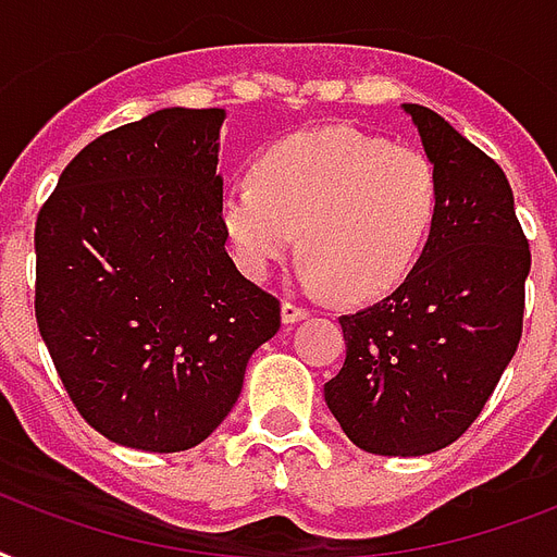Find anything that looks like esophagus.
Masks as SVG:
<instances>
[{
	"label": "esophagus",
	"mask_w": 557,
	"mask_h": 557,
	"mask_svg": "<svg viewBox=\"0 0 557 557\" xmlns=\"http://www.w3.org/2000/svg\"><path fill=\"white\" fill-rule=\"evenodd\" d=\"M308 308H299L296 301H284L282 305V322L284 325H296V322H301V319H308Z\"/></svg>",
	"instance_id": "1"
}]
</instances>
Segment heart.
<instances>
[{
    "mask_svg": "<svg viewBox=\"0 0 557 557\" xmlns=\"http://www.w3.org/2000/svg\"><path fill=\"white\" fill-rule=\"evenodd\" d=\"M435 211L438 174L424 150L322 127L275 141L256 176L232 180L220 226L249 278H267L301 244L305 287L363 301L407 278Z\"/></svg>",
    "mask_w": 557,
    "mask_h": 557,
    "instance_id": "1",
    "label": "heart"
}]
</instances>
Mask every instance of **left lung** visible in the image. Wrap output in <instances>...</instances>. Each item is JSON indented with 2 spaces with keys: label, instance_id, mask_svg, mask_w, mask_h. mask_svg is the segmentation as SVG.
Masks as SVG:
<instances>
[{
  "label": "left lung",
  "instance_id": "obj_1",
  "mask_svg": "<svg viewBox=\"0 0 557 557\" xmlns=\"http://www.w3.org/2000/svg\"><path fill=\"white\" fill-rule=\"evenodd\" d=\"M438 174V211L398 290L339 319L346 363L325 404L377 456H424L480 416L523 331L532 252L503 168L421 103H400Z\"/></svg>",
  "mask_w": 557,
  "mask_h": 557
}]
</instances>
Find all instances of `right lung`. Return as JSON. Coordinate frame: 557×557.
I'll return each instance as SVG.
<instances>
[{"label": "right lung", "mask_w": 557, "mask_h": 557, "mask_svg": "<svg viewBox=\"0 0 557 557\" xmlns=\"http://www.w3.org/2000/svg\"><path fill=\"white\" fill-rule=\"evenodd\" d=\"M226 110L165 107L89 141L34 230L37 325L77 412L110 442L180 454L230 416L278 299L220 226Z\"/></svg>", "instance_id": "obj_1"}]
</instances>
